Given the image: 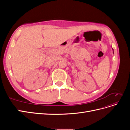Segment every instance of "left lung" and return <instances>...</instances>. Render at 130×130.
Masks as SVG:
<instances>
[{
    "mask_svg": "<svg viewBox=\"0 0 130 130\" xmlns=\"http://www.w3.org/2000/svg\"><path fill=\"white\" fill-rule=\"evenodd\" d=\"M112 49H113V48H112ZM113 53H114V52H113Z\"/></svg>",
    "mask_w": 130,
    "mask_h": 130,
    "instance_id": "obj_1",
    "label": "left lung"
}]
</instances>
